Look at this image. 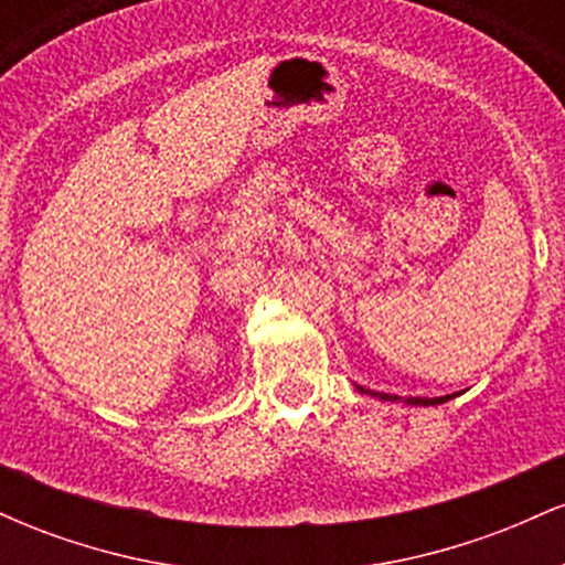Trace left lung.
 I'll return each instance as SVG.
<instances>
[{"label":"left lung","instance_id":"obj_1","mask_svg":"<svg viewBox=\"0 0 565 565\" xmlns=\"http://www.w3.org/2000/svg\"><path fill=\"white\" fill-rule=\"evenodd\" d=\"M361 393H372V391H364V387H359ZM372 395H380V393H372ZM380 398L385 401H398V395H385L382 393ZM444 401H449V395H440V398H406V404H414V406H436V404H444Z\"/></svg>","mask_w":565,"mask_h":565}]
</instances>
